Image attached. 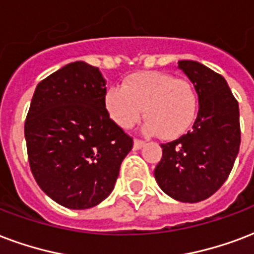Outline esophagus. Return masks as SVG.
Returning a JSON list of instances; mask_svg holds the SVG:
<instances>
[{"label":"esophagus","instance_id":"obj_1","mask_svg":"<svg viewBox=\"0 0 254 254\" xmlns=\"http://www.w3.org/2000/svg\"><path fill=\"white\" fill-rule=\"evenodd\" d=\"M144 145H145V141L137 140V138H135L134 142H133V146H134L135 150H138V149H141V148H142V146H144Z\"/></svg>","mask_w":254,"mask_h":254}]
</instances>
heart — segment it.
<instances>
[{
    "label": "heart",
    "mask_w": 254,
    "mask_h": 254,
    "mask_svg": "<svg viewBox=\"0 0 254 254\" xmlns=\"http://www.w3.org/2000/svg\"><path fill=\"white\" fill-rule=\"evenodd\" d=\"M104 106L116 125L129 129L144 113V130L166 140L185 134L197 116V93L187 80L161 71H141L110 86Z\"/></svg>",
    "instance_id": "obj_1"
}]
</instances>
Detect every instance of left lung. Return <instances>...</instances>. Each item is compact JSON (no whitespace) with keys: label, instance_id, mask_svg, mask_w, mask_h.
I'll list each match as a JSON object with an SVG mask.
<instances>
[{"label":"left lung","instance_id":"obj_1","mask_svg":"<svg viewBox=\"0 0 254 254\" xmlns=\"http://www.w3.org/2000/svg\"><path fill=\"white\" fill-rule=\"evenodd\" d=\"M198 96V113L191 130L161 144L162 158L154 169L158 187L181 202H198L226 181L239 154V102L225 78L202 64L179 61Z\"/></svg>","mask_w":254,"mask_h":254}]
</instances>
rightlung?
Segmentation results:
<instances>
[{
	"label": "right lung",
	"mask_w": 254,
	"mask_h": 254,
	"mask_svg": "<svg viewBox=\"0 0 254 254\" xmlns=\"http://www.w3.org/2000/svg\"><path fill=\"white\" fill-rule=\"evenodd\" d=\"M98 67L67 64L37 85L25 121L30 169L46 194L69 209H89L109 196L133 138L104 106Z\"/></svg>",
	"instance_id": "add662e5"
}]
</instances>
